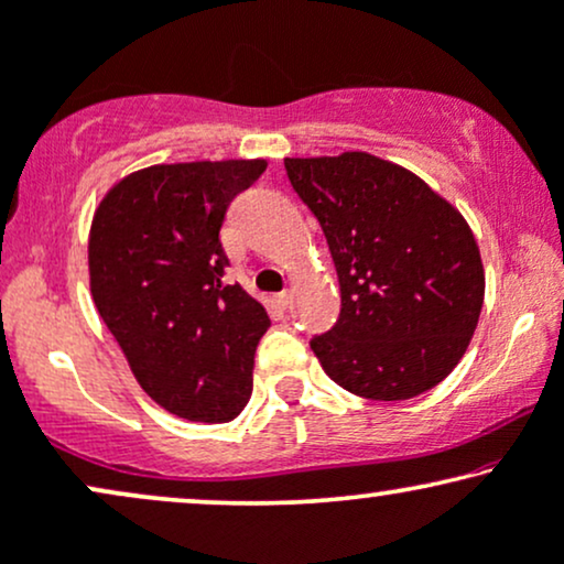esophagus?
<instances>
[{"instance_id": "obj_1", "label": "esophagus", "mask_w": 564, "mask_h": 564, "mask_svg": "<svg viewBox=\"0 0 564 564\" xmlns=\"http://www.w3.org/2000/svg\"><path fill=\"white\" fill-rule=\"evenodd\" d=\"M273 302H275L278 310H289V306H291V294H289V291H281V294H275Z\"/></svg>"}]
</instances>
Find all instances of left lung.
<instances>
[{
    "instance_id": "8db88e82",
    "label": "left lung",
    "mask_w": 564,
    "mask_h": 564,
    "mask_svg": "<svg viewBox=\"0 0 564 564\" xmlns=\"http://www.w3.org/2000/svg\"><path fill=\"white\" fill-rule=\"evenodd\" d=\"M315 213L340 283V317L312 338L348 393L409 401L440 384L479 325L484 265L455 205L393 161L365 151L283 159Z\"/></svg>"
}]
</instances>
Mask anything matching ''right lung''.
Wrapping results in <instances>:
<instances>
[{"label": "right lung", "mask_w": 564, "mask_h": 564, "mask_svg": "<svg viewBox=\"0 0 564 564\" xmlns=\"http://www.w3.org/2000/svg\"><path fill=\"white\" fill-rule=\"evenodd\" d=\"M265 159L155 163L111 184L90 220L96 310L134 380L187 422L224 424L252 395L254 351L270 327L258 299L226 286V208Z\"/></svg>", "instance_id": "right-lung-1"}]
</instances>
